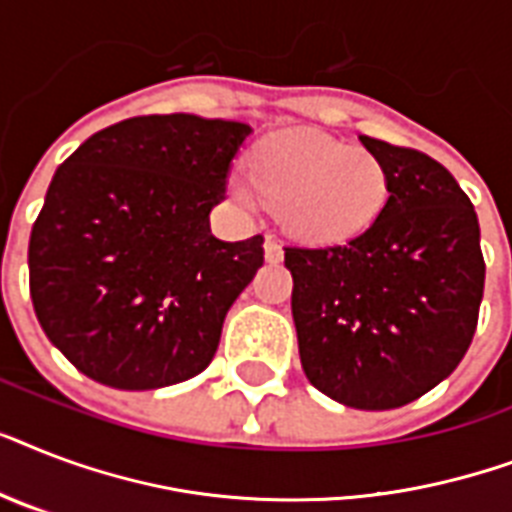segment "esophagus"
<instances>
[{
  "label": "esophagus",
  "mask_w": 512,
  "mask_h": 512,
  "mask_svg": "<svg viewBox=\"0 0 512 512\" xmlns=\"http://www.w3.org/2000/svg\"><path fill=\"white\" fill-rule=\"evenodd\" d=\"M265 260H268V263H281V260H284V249H281V244L273 239V236L265 239Z\"/></svg>",
  "instance_id": "esophagus-1"
}]
</instances>
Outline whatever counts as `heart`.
<instances>
[{
  "mask_svg": "<svg viewBox=\"0 0 512 512\" xmlns=\"http://www.w3.org/2000/svg\"><path fill=\"white\" fill-rule=\"evenodd\" d=\"M233 199L276 207L289 236L305 244H335L366 231L388 201L385 164L361 146L316 132H284L257 146L252 177L231 180Z\"/></svg>",
  "mask_w": 512,
  "mask_h": 512,
  "instance_id": "obj_1",
  "label": "heart"
}]
</instances>
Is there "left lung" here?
Listing matches in <instances>:
<instances>
[{
  "mask_svg": "<svg viewBox=\"0 0 512 512\" xmlns=\"http://www.w3.org/2000/svg\"><path fill=\"white\" fill-rule=\"evenodd\" d=\"M388 172V201L335 247L284 249L300 364L340 404L385 412L457 369L476 335L481 228L452 172L414 148L361 135Z\"/></svg>",
  "mask_w": 512,
  "mask_h": 512,
  "instance_id": "1",
  "label": "left lung"
}]
</instances>
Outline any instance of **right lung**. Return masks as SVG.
<instances>
[{
	"instance_id": "add662e5",
	"label": "right lung",
	"mask_w": 512,
	"mask_h": 512,
	"mask_svg": "<svg viewBox=\"0 0 512 512\" xmlns=\"http://www.w3.org/2000/svg\"><path fill=\"white\" fill-rule=\"evenodd\" d=\"M249 132L135 116L58 167L31 228L28 284L44 335L90 380L156 390L209 366L225 313L263 265V236L209 231Z\"/></svg>"
}]
</instances>
